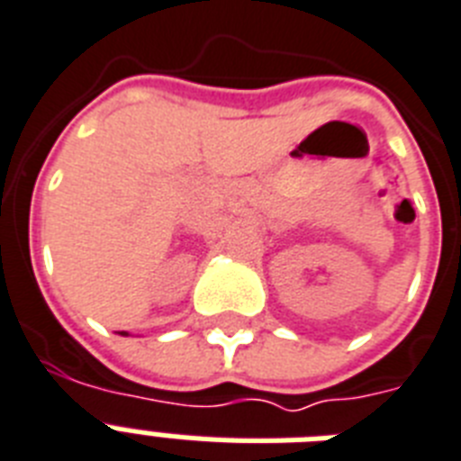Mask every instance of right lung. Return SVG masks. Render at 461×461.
Segmentation results:
<instances>
[{"label": "right lung", "mask_w": 461, "mask_h": 461, "mask_svg": "<svg viewBox=\"0 0 461 461\" xmlns=\"http://www.w3.org/2000/svg\"><path fill=\"white\" fill-rule=\"evenodd\" d=\"M122 336H127V334H125V331H122Z\"/></svg>", "instance_id": "obj_1"}]
</instances>
